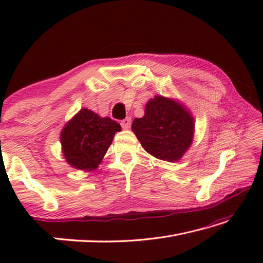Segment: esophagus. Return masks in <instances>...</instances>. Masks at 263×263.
Here are the masks:
<instances>
[{"label":"esophagus","instance_id":"esophagus-1","mask_svg":"<svg viewBox=\"0 0 263 263\" xmlns=\"http://www.w3.org/2000/svg\"><path fill=\"white\" fill-rule=\"evenodd\" d=\"M121 125H122L123 128H125V130H126V128H128V127H130V125H131V118L130 117H126V118L122 119Z\"/></svg>","mask_w":263,"mask_h":263}]
</instances>
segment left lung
I'll return each instance as SVG.
<instances>
[{
    "instance_id": "8db88e82",
    "label": "left lung",
    "mask_w": 263,
    "mask_h": 263,
    "mask_svg": "<svg viewBox=\"0 0 263 263\" xmlns=\"http://www.w3.org/2000/svg\"><path fill=\"white\" fill-rule=\"evenodd\" d=\"M194 118L181 104L155 96L145 108V116L136 118L132 131L146 152L164 161H176L193 141Z\"/></svg>"
}]
</instances>
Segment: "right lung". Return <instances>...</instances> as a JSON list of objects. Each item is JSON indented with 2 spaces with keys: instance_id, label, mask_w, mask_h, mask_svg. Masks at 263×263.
Here are the masks:
<instances>
[{
  "instance_id": "right-lung-1",
  "label": "right lung",
  "mask_w": 263,
  "mask_h": 263,
  "mask_svg": "<svg viewBox=\"0 0 263 263\" xmlns=\"http://www.w3.org/2000/svg\"><path fill=\"white\" fill-rule=\"evenodd\" d=\"M121 130V125L109 117L101 118L91 110H80L61 132L60 140L66 161L82 171L97 168L112 142L115 133Z\"/></svg>"
}]
</instances>
